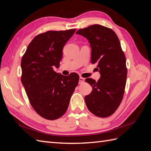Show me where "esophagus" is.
<instances>
[{
  "label": "esophagus",
  "mask_w": 151,
  "mask_h": 151,
  "mask_svg": "<svg viewBox=\"0 0 151 151\" xmlns=\"http://www.w3.org/2000/svg\"><path fill=\"white\" fill-rule=\"evenodd\" d=\"M84 78H83V77H79V84H82V83H83L84 82Z\"/></svg>",
  "instance_id": "obj_1"
}]
</instances>
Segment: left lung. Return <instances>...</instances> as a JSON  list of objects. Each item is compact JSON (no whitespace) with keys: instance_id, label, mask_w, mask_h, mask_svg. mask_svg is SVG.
I'll return each mask as SVG.
<instances>
[{"instance_id":"8db88e82","label":"left lung","mask_w":151,"mask_h":151,"mask_svg":"<svg viewBox=\"0 0 151 151\" xmlns=\"http://www.w3.org/2000/svg\"><path fill=\"white\" fill-rule=\"evenodd\" d=\"M76 34L89 41L91 63H96L101 74L98 81L91 78L85 80L93 88L85 96L86 106L96 116H109L120 106L126 85V58L120 40L111 29L99 24L80 29Z\"/></svg>"}]
</instances>
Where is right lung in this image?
I'll list each match as a JSON object with an SVG mask.
<instances>
[{"label":"right lung","instance_id":"add662e5","mask_svg":"<svg viewBox=\"0 0 151 151\" xmlns=\"http://www.w3.org/2000/svg\"><path fill=\"white\" fill-rule=\"evenodd\" d=\"M76 30L49 31L36 36L22 58L21 83L31 106L45 119L56 120L66 112L78 84L76 73L65 76L53 70V67L60 66L63 48Z\"/></svg>","mask_w":151,"mask_h":151}]
</instances>
